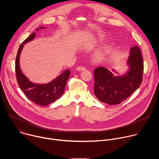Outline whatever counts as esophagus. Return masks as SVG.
<instances>
[{
  "label": "esophagus",
  "mask_w": 159,
  "mask_h": 159,
  "mask_svg": "<svg viewBox=\"0 0 159 159\" xmlns=\"http://www.w3.org/2000/svg\"><path fill=\"white\" fill-rule=\"evenodd\" d=\"M78 71H84L86 70V68L85 66H79L77 67L76 69Z\"/></svg>",
  "instance_id": "1"
}]
</instances>
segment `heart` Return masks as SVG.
Here are the masks:
<instances>
[{
	"label": "heart",
	"instance_id": "heart-1",
	"mask_svg": "<svg viewBox=\"0 0 159 159\" xmlns=\"http://www.w3.org/2000/svg\"><path fill=\"white\" fill-rule=\"evenodd\" d=\"M104 55H105L104 53H101L98 54V55L96 57V60H101L102 58H103V57H104Z\"/></svg>",
	"mask_w": 159,
	"mask_h": 159
}]
</instances>
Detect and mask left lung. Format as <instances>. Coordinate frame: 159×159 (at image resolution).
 I'll list each match as a JSON object with an SVG mask.
<instances>
[{
    "label": "left lung",
    "mask_w": 159,
    "mask_h": 159,
    "mask_svg": "<svg viewBox=\"0 0 159 159\" xmlns=\"http://www.w3.org/2000/svg\"><path fill=\"white\" fill-rule=\"evenodd\" d=\"M127 63L129 69L123 76H114L102 66L94 70V94L100 101L109 105L120 104L140 87L143 78V63L138 46L131 48Z\"/></svg>",
    "instance_id": "obj_1"
}]
</instances>
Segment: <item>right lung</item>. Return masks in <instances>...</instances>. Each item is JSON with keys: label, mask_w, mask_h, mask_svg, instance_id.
Masks as SVG:
<instances>
[{"label": "right lung", "mask_w": 159, "mask_h": 159, "mask_svg": "<svg viewBox=\"0 0 159 159\" xmlns=\"http://www.w3.org/2000/svg\"><path fill=\"white\" fill-rule=\"evenodd\" d=\"M43 28H44L41 27L36 29V31ZM35 35L36 34L33 33L20 44L16 56L15 70L16 72L17 82L22 91L24 92L30 101L39 106H43L54 102L62 96L66 81L69 78L70 72L69 70H65L52 82L43 84H37L30 82L22 74L19 66V55L24 44L27 42L33 40L35 37Z\"/></svg>", "instance_id": "1"}]
</instances>
